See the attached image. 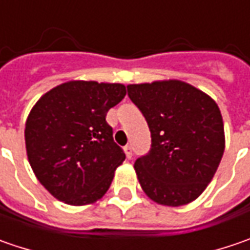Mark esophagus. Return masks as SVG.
<instances>
[{
    "label": "esophagus",
    "mask_w": 250,
    "mask_h": 250,
    "mask_svg": "<svg viewBox=\"0 0 250 250\" xmlns=\"http://www.w3.org/2000/svg\"><path fill=\"white\" fill-rule=\"evenodd\" d=\"M125 157L128 158V159H131V158H133V148H131V146H125Z\"/></svg>",
    "instance_id": "esophagus-1"
}]
</instances>
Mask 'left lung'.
<instances>
[{
    "mask_svg": "<svg viewBox=\"0 0 250 250\" xmlns=\"http://www.w3.org/2000/svg\"><path fill=\"white\" fill-rule=\"evenodd\" d=\"M127 92L151 131L149 152L134 164L143 190L162 206L196 200L211 182L225 148L217 104L178 80L133 83Z\"/></svg>",
    "mask_w": 250,
    "mask_h": 250,
    "instance_id": "1",
    "label": "left lung"
}]
</instances>
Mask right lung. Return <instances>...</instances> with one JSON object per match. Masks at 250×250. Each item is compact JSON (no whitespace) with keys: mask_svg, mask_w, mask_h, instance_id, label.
<instances>
[{"mask_svg":"<svg viewBox=\"0 0 250 250\" xmlns=\"http://www.w3.org/2000/svg\"><path fill=\"white\" fill-rule=\"evenodd\" d=\"M125 96L122 83L70 81L44 93L27 116L25 143L38 180L57 200H99L125 159L106 113Z\"/></svg>","mask_w":250,"mask_h":250,"instance_id":"1","label":"right lung"}]
</instances>
